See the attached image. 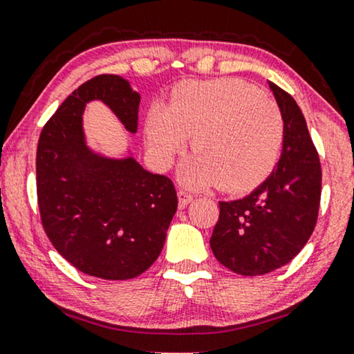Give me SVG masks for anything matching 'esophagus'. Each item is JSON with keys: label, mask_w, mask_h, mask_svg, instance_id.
Wrapping results in <instances>:
<instances>
[{"label": "esophagus", "mask_w": 354, "mask_h": 354, "mask_svg": "<svg viewBox=\"0 0 354 354\" xmlns=\"http://www.w3.org/2000/svg\"><path fill=\"white\" fill-rule=\"evenodd\" d=\"M177 196H178V207H180V209H183L188 203L193 201V196L187 190H178Z\"/></svg>", "instance_id": "34e87169"}]
</instances>
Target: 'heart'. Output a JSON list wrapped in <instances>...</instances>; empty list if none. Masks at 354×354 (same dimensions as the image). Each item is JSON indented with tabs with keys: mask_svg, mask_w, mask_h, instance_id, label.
<instances>
[{
	"mask_svg": "<svg viewBox=\"0 0 354 354\" xmlns=\"http://www.w3.org/2000/svg\"><path fill=\"white\" fill-rule=\"evenodd\" d=\"M147 147L167 167L192 137L195 154L182 167L193 187L219 183L227 192L250 190L272 172L285 137L279 104L239 79L187 82L164 106L149 111Z\"/></svg>",
	"mask_w": 354,
	"mask_h": 354,
	"instance_id": "b5f03b06",
	"label": "heart"
}]
</instances>
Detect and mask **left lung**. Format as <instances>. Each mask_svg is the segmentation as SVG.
<instances>
[{"instance_id": "left-lung-1", "label": "left lung", "mask_w": 354, "mask_h": 354, "mask_svg": "<svg viewBox=\"0 0 354 354\" xmlns=\"http://www.w3.org/2000/svg\"><path fill=\"white\" fill-rule=\"evenodd\" d=\"M269 86L285 120L282 154L250 195L219 201L209 240L216 259L240 275H263L290 263L311 236L321 203V162L301 109L287 91L272 82Z\"/></svg>"}]
</instances>
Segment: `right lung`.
I'll return each instance as SVG.
<instances>
[{
    "instance_id": "obj_1",
    "label": "right lung",
    "mask_w": 354,
    "mask_h": 354,
    "mask_svg": "<svg viewBox=\"0 0 354 354\" xmlns=\"http://www.w3.org/2000/svg\"><path fill=\"white\" fill-rule=\"evenodd\" d=\"M103 101L125 130L137 132L140 93L129 80L103 74L67 96L40 133L37 195L48 239L86 275L127 280L161 253L177 211L171 178L151 174L133 156L108 158L86 145L85 106Z\"/></svg>"
}]
</instances>
